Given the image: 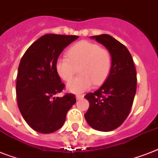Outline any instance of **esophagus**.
I'll list each match as a JSON object with an SVG mask.
<instances>
[{
    "mask_svg": "<svg viewBox=\"0 0 158 158\" xmlns=\"http://www.w3.org/2000/svg\"><path fill=\"white\" fill-rule=\"evenodd\" d=\"M83 98V95H76V99L77 100H79Z\"/></svg>",
    "mask_w": 158,
    "mask_h": 158,
    "instance_id": "1",
    "label": "esophagus"
}]
</instances>
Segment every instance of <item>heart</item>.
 Segmentation results:
<instances>
[{
	"label": "heart",
	"mask_w": 158,
	"mask_h": 158,
	"mask_svg": "<svg viewBox=\"0 0 158 158\" xmlns=\"http://www.w3.org/2000/svg\"><path fill=\"white\" fill-rule=\"evenodd\" d=\"M67 56L57 60L56 71L61 79L68 81L79 68L80 75L67 84V89L71 93H83L91 89L93 83L101 84L111 69L112 58L109 51L89 41L75 43L68 50Z\"/></svg>",
	"instance_id": "obj_1"
}]
</instances>
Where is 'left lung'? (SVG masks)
I'll use <instances>...</instances> for the list:
<instances>
[{
	"instance_id": "1",
	"label": "left lung",
	"mask_w": 158,
	"mask_h": 158,
	"mask_svg": "<svg viewBox=\"0 0 158 158\" xmlns=\"http://www.w3.org/2000/svg\"><path fill=\"white\" fill-rule=\"evenodd\" d=\"M91 38L107 48L112 64L104 84L84 96L90 104L84 117L95 130L109 132L120 126L130 112L136 91V71L132 55L119 41L108 34Z\"/></svg>"
}]
</instances>
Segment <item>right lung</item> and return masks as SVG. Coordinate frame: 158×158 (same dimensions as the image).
<instances>
[{"mask_svg":"<svg viewBox=\"0 0 158 158\" xmlns=\"http://www.w3.org/2000/svg\"><path fill=\"white\" fill-rule=\"evenodd\" d=\"M79 36L46 34L27 49L18 67L16 93L22 117L40 133L59 130L68 110L75 104L72 94L55 97L64 89L56 71V62L63 50Z\"/></svg>","mask_w":158,"mask_h":158,"instance_id":"add662e5","label":"right lung"}]
</instances>
